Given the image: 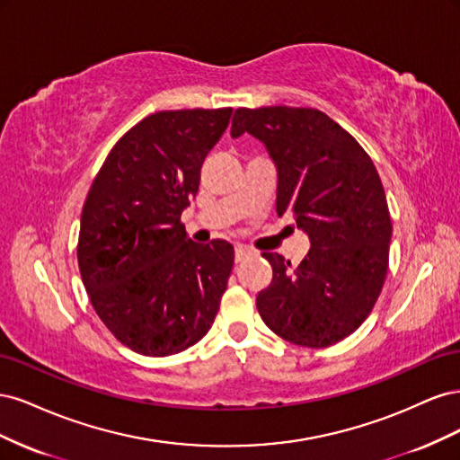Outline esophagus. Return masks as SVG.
Instances as JSON below:
<instances>
[{"label": "esophagus", "instance_id": "obj_1", "mask_svg": "<svg viewBox=\"0 0 460 460\" xmlns=\"http://www.w3.org/2000/svg\"><path fill=\"white\" fill-rule=\"evenodd\" d=\"M252 255H253V252H249L247 247H243V245L235 247V262H242V261H245L247 257H252Z\"/></svg>", "mask_w": 460, "mask_h": 460}]
</instances>
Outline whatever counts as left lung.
<instances>
[{"label":"left lung","mask_w":460,"mask_h":460,"mask_svg":"<svg viewBox=\"0 0 460 460\" xmlns=\"http://www.w3.org/2000/svg\"><path fill=\"white\" fill-rule=\"evenodd\" d=\"M253 134L278 169L276 213L309 234L297 267L282 255L257 311L274 333L303 347H328L372 313L389 262L392 217L378 171L355 137L313 107L235 109L230 134Z\"/></svg>","instance_id":"8db88e82"}]
</instances>
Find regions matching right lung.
<instances>
[{
	"label": "right lung",
	"mask_w": 460,
	"mask_h": 460,
	"mask_svg": "<svg viewBox=\"0 0 460 460\" xmlns=\"http://www.w3.org/2000/svg\"><path fill=\"white\" fill-rule=\"evenodd\" d=\"M232 107L159 111L132 127L95 174L80 218L78 269L113 336L146 357L211 330L234 267L225 240L199 245L180 222Z\"/></svg>",
	"instance_id": "1"
}]
</instances>
